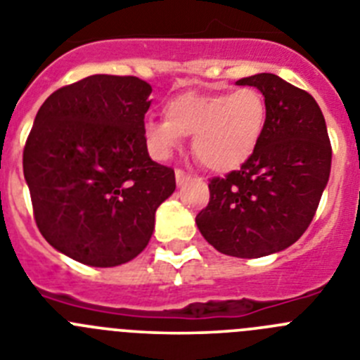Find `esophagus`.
I'll return each mask as SVG.
<instances>
[{
  "instance_id": "1",
  "label": "esophagus",
  "mask_w": 360,
  "mask_h": 360,
  "mask_svg": "<svg viewBox=\"0 0 360 360\" xmlns=\"http://www.w3.org/2000/svg\"><path fill=\"white\" fill-rule=\"evenodd\" d=\"M174 176H176V184L178 186H184L186 182H189L191 180V174L186 173L184 169H176L174 171Z\"/></svg>"
}]
</instances>
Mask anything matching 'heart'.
<instances>
[{"instance_id":"heart-1","label":"heart","mask_w":360,"mask_h":360,"mask_svg":"<svg viewBox=\"0 0 360 360\" xmlns=\"http://www.w3.org/2000/svg\"><path fill=\"white\" fill-rule=\"evenodd\" d=\"M165 119H149L144 136L157 158L171 157L184 135L205 167L229 171L250 157L266 126V101L256 88L232 94H184L165 104Z\"/></svg>"}]
</instances>
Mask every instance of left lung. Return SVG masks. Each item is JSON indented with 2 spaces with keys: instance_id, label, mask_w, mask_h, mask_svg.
I'll return each mask as SVG.
<instances>
[{
  "instance_id": "obj_1",
  "label": "left lung",
  "mask_w": 360,
  "mask_h": 360,
  "mask_svg": "<svg viewBox=\"0 0 360 360\" xmlns=\"http://www.w3.org/2000/svg\"><path fill=\"white\" fill-rule=\"evenodd\" d=\"M266 101V126L240 169L209 180L202 236L221 254L262 257L303 236L328 184L332 144L316 98L274 73L243 77Z\"/></svg>"
}]
</instances>
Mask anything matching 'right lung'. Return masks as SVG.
<instances>
[{
	"label": "right lung",
	"mask_w": 360,
	"mask_h": 360,
	"mask_svg": "<svg viewBox=\"0 0 360 360\" xmlns=\"http://www.w3.org/2000/svg\"><path fill=\"white\" fill-rule=\"evenodd\" d=\"M151 86L90 75L53 91L37 111L23 173L37 229L53 249L91 266H117L149 243L174 171L149 158Z\"/></svg>",
	"instance_id": "obj_1"
}]
</instances>
